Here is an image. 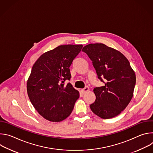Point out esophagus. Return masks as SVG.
Wrapping results in <instances>:
<instances>
[{
    "label": "esophagus",
    "mask_w": 153,
    "mask_h": 153,
    "mask_svg": "<svg viewBox=\"0 0 153 153\" xmlns=\"http://www.w3.org/2000/svg\"><path fill=\"white\" fill-rule=\"evenodd\" d=\"M89 91V88H88V86H85L83 89H82V90H81V91L82 92L83 94L86 93L87 91Z\"/></svg>",
    "instance_id": "obj_1"
}]
</instances>
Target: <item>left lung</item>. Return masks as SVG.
I'll use <instances>...</instances> for the list:
<instances>
[{
    "mask_svg": "<svg viewBox=\"0 0 153 153\" xmlns=\"http://www.w3.org/2000/svg\"><path fill=\"white\" fill-rule=\"evenodd\" d=\"M82 51L92 60L98 78L103 82L104 78L107 82L105 86L94 88L96 100L90 106L91 111L104 119L117 116L133 96L134 70L122 53L103 43H90Z\"/></svg>",
    "mask_w": 153,
    "mask_h": 153,
    "instance_id": "left-lung-1",
    "label": "left lung"
}]
</instances>
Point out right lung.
Segmentation results:
<instances>
[{"mask_svg": "<svg viewBox=\"0 0 153 153\" xmlns=\"http://www.w3.org/2000/svg\"><path fill=\"white\" fill-rule=\"evenodd\" d=\"M82 45H60L41 55L33 65L27 84L29 99L45 119L58 122L71 113L79 93L70 83V67Z\"/></svg>", "mask_w": 153, "mask_h": 153, "instance_id": "add662e5", "label": "right lung"}]
</instances>
